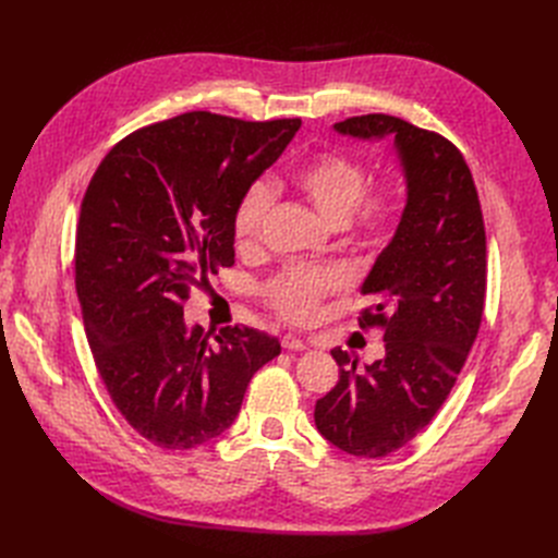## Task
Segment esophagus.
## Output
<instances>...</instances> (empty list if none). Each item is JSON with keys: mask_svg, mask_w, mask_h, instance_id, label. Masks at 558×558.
<instances>
[{"mask_svg": "<svg viewBox=\"0 0 558 558\" xmlns=\"http://www.w3.org/2000/svg\"><path fill=\"white\" fill-rule=\"evenodd\" d=\"M282 348H284V350H307L310 343H307L305 339L296 337V335H284V337H282Z\"/></svg>", "mask_w": 558, "mask_h": 558, "instance_id": "1", "label": "esophagus"}]
</instances>
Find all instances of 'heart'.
Listing matches in <instances>:
<instances>
[{
    "label": "heart",
    "mask_w": 558,
    "mask_h": 558,
    "mask_svg": "<svg viewBox=\"0 0 558 558\" xmlns=\"http://www.w3.org/2000/svg\"><path fill=\"white\" fill-rule=\"evenodd\" d=\"M289 183L326 221L348 226L368 246L385 244L400 215L398 192L393 187L366 190V167L343 151H326L305 160L289 173ZM274 198V187L267 181L251 183L240 196L232 213V240L240 251L259 246ZM345 284V274L335 267H289L264 282L262 296L282 318L310 324L320 303Z\"/></svg>",
    "instance_id": "1"
}]
</instances>
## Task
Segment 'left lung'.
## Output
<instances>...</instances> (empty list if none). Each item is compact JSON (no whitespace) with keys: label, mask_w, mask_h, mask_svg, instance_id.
I'll list each match as a JSON object with an SVG mask.
<instances>
[{"label":"left lung","mask_w":558,"mask_h":558,"mask_svg":"<svg viewBox=\"0 0 558 558\" xmlns=\"http://www.w3.org/2000/svg\"><path fill=\"white\" fill-rule=\"evenodd\" d=\"M360 140L393 137L407 205L362 294V328H383L385 357L357 368L335 348L339 383L316 400L314 423L339 450L379 459L429 425L477 339L486 296L482 205L457 146L400 117L373 112L335 124Z\"/></svg>","instance_id":"8db88e82"}]
</instances>
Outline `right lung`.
<instances>
[{"instance_id":"1","label":"right lung","mask_w":558,"mask_h":558,"mask_svg":"<svg viewBox=\"0 0 558 558\" xmlns=\"http://www.w3.org/2000/svg\"><path fill=\"white\" fill-rule=\"evenodd\" d=\"M301 120L183 112L117 142L76 228V296L97 371L126 423L165 450L213 441L238 418L276 337L187 328L192 287L234 264L232 213L287 149Z\"/></svg>"}]
</instances>
